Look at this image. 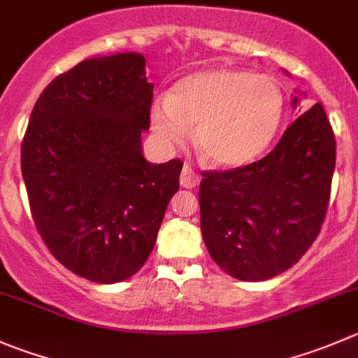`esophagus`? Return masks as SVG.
Returning a JSON list of instances; mask_svg holds the SVG:
<instances>
[{
    "instance_id": "34e87169",
    "label": "esophagus",
    "mask_w": 358,
    "mask_h": 358,
    "mask_svg": "<svg viewBox=\"0 0 358 358\" xmlns=\"http://www.w3.org/2000/svg\"><path fill=\"white\" fill-rule=\"evenodd\" d=\"M199 180L201 178L197 173H194L189 166H183L182 175H180V183H182V187H185V189H194L196 185H199Z\"/></svg>"
}]
</instances>
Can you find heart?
Listing matches in <instances>:
<instances>
[{"label":"heart","mask_w":358,"mask_h":358,"mask_svg":"<svg viewBox=\"0 0 358 358\" xmlns=\"http://www.w3.org/2000/svg\"><path fill=\"white\" fill-rule=\"evenodd\" d=\"M283 96L269 76L236 68L190 73L175 83L169 99L152 105V129L180 147L196 127V148L213 168L234 169L255 161L275 138Z\"/></svg>","instance_id":"b5f03b06"}]
</instances>
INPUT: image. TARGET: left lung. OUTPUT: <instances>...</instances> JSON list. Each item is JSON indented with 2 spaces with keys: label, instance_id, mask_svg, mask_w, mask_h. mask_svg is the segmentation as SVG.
Returning a JSON list of instances; mask_svg holds the SVG:
<instances>
[{
  "label": "left lung",
  "instance_id": "obj_1",
  "mask_svg": "<svg viewBox=\"0 0 358 358\" xmlns=\"http://www.w3.org/2000/svg\"><path fill=\"white\" fill-rule=\"evenodd\" d=\"M334 166V131L317 103L260 161L204 171L201 232L211 259L243 282H262L292 267L320 234Z\"/></svg>",
  "mask_w": 358,
  "mask_h": 358
}]
</instances>
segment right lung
<instances>
[{"mask_svg": "<svg viewBox=\"0 0 358 358\" xmlns=\"http://www.w3.org/2000/svg\"><path fill=\"white\" fill-rule=\"evenodd\" d=\"M134 52L85 59L38 98L20 150L31 215L52 255L82 278H131L154 250L183 162L150 164L154 85Z\"/></svg>", "mask_w": 358, "mask_h": 358, "instance_id": "add662e5", "label": "right lung"}]
</instances>
